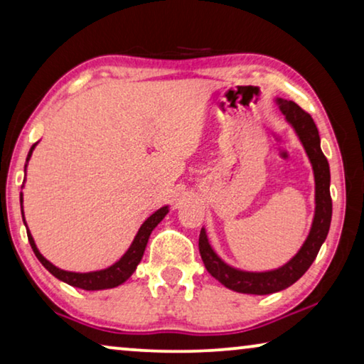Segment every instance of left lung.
Returning a JSON list of instances; mask_svg holds the SVG:
<instances>
[{
	"label": "left lung",
	"instance_id": "left-lung-1",
	"mask_svg": "<svg viewBox=\"0 0 364 364\" xmlns=\"http://www.w3.org/2000/svg\"><path fill=\"white\" fill-rule=\"evenodd\" d=\"M275 104L285 115L287 124L294 129L295 135L304 146L309 156L311 170L315 178V213L311 221L310 232L301 244L294 257L287 260L284 265L272 270H242L232 267L219 257L216 250L209 242L206 229H201L199 234V254L204 262V267L214 279L219 280L229 290L239 294L269 295L280 291L295 284L304 275L318 254L321 244L325 242L330 231L331 223V196H330V165L321 151L320 135L311 117L300 109L295 102L285 99H275Z\"/></svg>",
	"mask_w": 364,
	"mask_h": 364
}]
</instances>
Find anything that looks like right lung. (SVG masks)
Segmentation results:
<instances>
[{"mask_svg":"<svg viewBox=\"0 0 364 364\" xmlns=\"http://www.w3.org/2000/svg\"><path fill=\"white\" fill-rule=\"evenodd\" d=\"M36 145H38V143H34V145L31 146L29 153H28L26 166H28V161H29L31 155H33ZM21 203H23V193H21ZM168 213H170V206H163V208L158 209V211L153 213L151 216L141 224L140 229H138L136 235H135V239L132 240L130 247L127 249V252L122 255V257L117 260L115 264H112L110 267H107V269L92 270V272H69V270H63V269L55 267L53 262H49V260L39 252L38 245H36L33 235H31L29 229H28L26 219H24V213H23V221H24V224H26L28 239H29L31 247H33V250H34L36 257L39 259V262L43 264L44 267L48 269L55 279L63 280V282L73 285V287H77V289L105 290V289H114V287H119V285L124 284L125 280L130 279V275L136 270V265L140 264V260L143 257V252H145V247L148 244V239H150L151 231L163 221V218H165Z\"/></svg>","mask_w":364,"mask_h":364,"instance_id":"1","label":"right lung"}]
</instances>
